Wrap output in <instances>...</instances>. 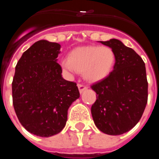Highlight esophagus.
<instances>
[{
  "mask_svg": "<svg viewBox=\"0 0 159 159\" xmlns=\"http://www.w3.org/2000/svg\"><path fill=\"white\" fill-rule=\"evenodd\" d=\"M78 88H79V91L80 93H83V92H84L85 90L87 89V87L83 84H78Z\"/></svg>",
  "mask_w": 159,
  "mask_h": 159,
  "instance_id": "esophagus-1",
  "label": "esophagus"
}]
</instances>
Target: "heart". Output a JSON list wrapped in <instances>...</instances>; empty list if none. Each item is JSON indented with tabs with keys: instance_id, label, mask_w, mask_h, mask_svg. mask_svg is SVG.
<instances>
[{
	"instance_id": "1",
	"label": "heart",
	"mask_w": 159,
	"mask_h": 159,
	"mask_svg": "<svg viewBox=\"0 0 159 159\" xmlns=\"http://www.w3.org/2000/svg\"><path fill=\"white\" fill-rule=\"evenodd\" d=\"M115 61L116 55L110 47L85 46L73 49L61 65L71 72L82 71L89 82H97L110 74Z\"/></svg>"
}]
</instances>
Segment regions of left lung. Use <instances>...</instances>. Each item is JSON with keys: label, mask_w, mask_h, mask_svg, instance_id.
<instances>
[{"label": "left lung", "mask_w": 159, "mask_h": 159, "mask_svg": "<svg viewBox=\"0 0 159 159\" xmlns=\"http://www.w3.org/2000/svg\"><path fill=\"white\" fill-rule=\"evenodd\" d=\"M100 42L113 50L116 63L106 78L92 85L97 95L91 111L99 130L119 135L133 128L145 110L148 98L145 63L120 40Z\"/></svg>", "instance_id": "1"}]
</instances>
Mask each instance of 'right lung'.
Wrapping results in <instances>:
<instances>
[{"label": "right lung", "instance_id": "obj_1", "mask_svg": "<svg viewBox=\"0 0 159 159\" xmlns=\"http://www.w3.org/2000/svg\"><path fill=\"white\" fill-rule=\"evenodd\" d=\"M61 46L41 40L25 52L15 69L12 103L20 124L40 137L60 133L67 110L80 97L76 83L65 80L57 62Z\"/></svg>", "mask_w": 159, "mask_h": 159}]
</instances>
